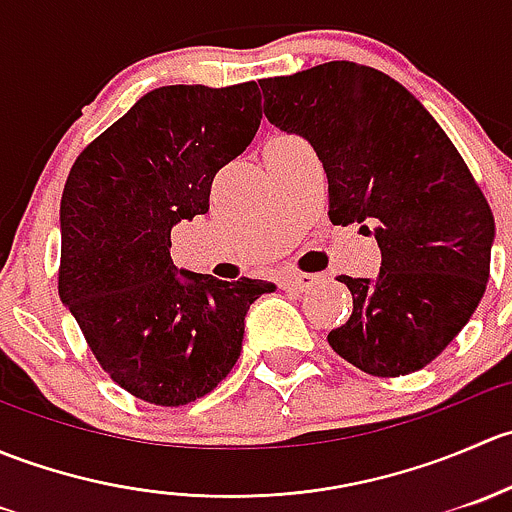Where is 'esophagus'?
Returning <instances> with one entry per match:
<instances>
[{"instance_id":"esophagus-1","label":"esophagus","mask_w":512,"mask_h":512,"mask_svg":"<svg viewBox=\"0 0 512 512\" xmlns=\"http://www.w3.org/2000/svg\"><path fill=\"white\" fill-rule=\"evenodd\" d=\"M319 282V275H289L282 280V287L292 289V292H307Z\"/></svg>"}]
</instances>
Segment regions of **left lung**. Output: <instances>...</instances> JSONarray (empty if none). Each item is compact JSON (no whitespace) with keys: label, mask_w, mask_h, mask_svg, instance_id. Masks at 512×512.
<instances>
[{"label":"left lung","mask_w":512,"mask_h":512,"mask_svg":"<svg viewBox=\"0 0 512 512\" xmlns=\"http://www.w3.org/2000/svg\"><path fill=\"white\" fill-rule=\"evenodd\" d=\"M260 86L267 121L322 160L329 220L379 242L374 280L339 277L354 312L329 347L371 376L423 369L488 285L495 220L471 170L423 103L369 66L329 61Z\"/></svg>","instance_id":"obj_1"}]
</instances>
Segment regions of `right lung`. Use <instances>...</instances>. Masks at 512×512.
<instances>
[{
    "mask_svg": "<svg viewBox=\"0 0 512 512\" xmlns=\"http://www.w3.org/2000/svg\"><path fill=\"white\" fill-rule=\"evenodd\" d=\"M255 81L160 86L89 148L61 195L59 294L91 352L121 389L183 406L230 374L245 317L265 280L178 270L170 230L210 208L215 173L255 138Z\"/></svg>",
    "mask_w": 512,
    "mask_h": 512,
    "instance_id": "1",
    "label": "right lung"
}]
</instances>
